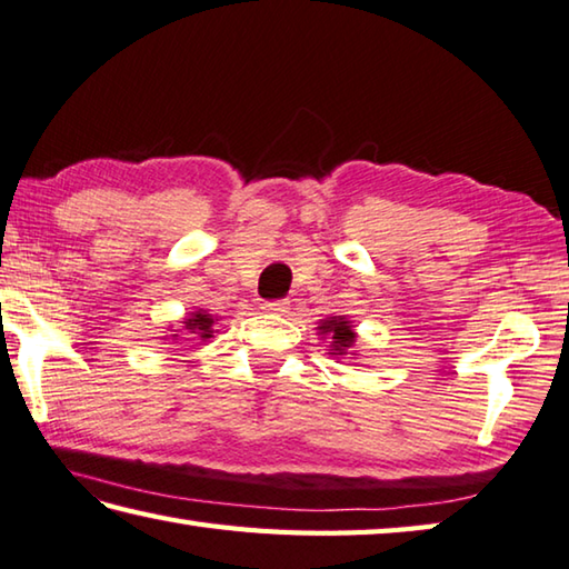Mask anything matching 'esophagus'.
I'll return each instance as SVG.
<instances>
[{"label":"esophagus","instance_id":"34e87169","mask_svg":"<svg viewBox=\"0 0 569 569\" xmlns=\"http://www.w3.org/2000/svg\"><path fill=\"white\" fill-rule=\"evenodd\" d=\"M261 308L266 313L283 316V313H288V301H266V303H261Z\"/></svg>","mask_w":569,"mask_h":569}]
</instances>
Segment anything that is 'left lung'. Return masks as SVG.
Wrapping results in <instances>:
<instances>
[{
  "mask_svg": "<svg viewBox=\"0 0 569 569\" xmlns=\"http://www.w3.org/2000/svg\"><path fill=\"white\" fill-rule=\"evenodd\" d=\"M318 336L320 338H328V348L333 358H346V356H358L356 353V340H358V333H356V326L353 320H348L346 316H328L318 323Z\"/></svg>",
  "mask_w": 569,
  "mask_h": 569,
  "instance_id": "8db88e82",
  "label": "left lung"
}]
</instances>
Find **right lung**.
I'll list each match as a JSON object with an SVG mask.
<instances>
[{
	"label": "right lung",
	"instance_id": "right-lung-1",
	"mask_svg": "<svg viewBox=\"0 0 569 569\" xmlns=\"http://www.w3.org/2000/svg\"><path fill=\"white\" fill-rule=\"evenodd\" d=\"M216 323H219V316H213L209 311H203V308H196L189 316L181 320V328L173 330V326L169 328L171 333L163 336V340H177L179 343V336L186 330V336H196L199 340H211L219 330H216ZM186 340H193V338H186Z\"/></svg>",
	"mask_w": 569,
	"mask_h": 569
}]
</instances>
